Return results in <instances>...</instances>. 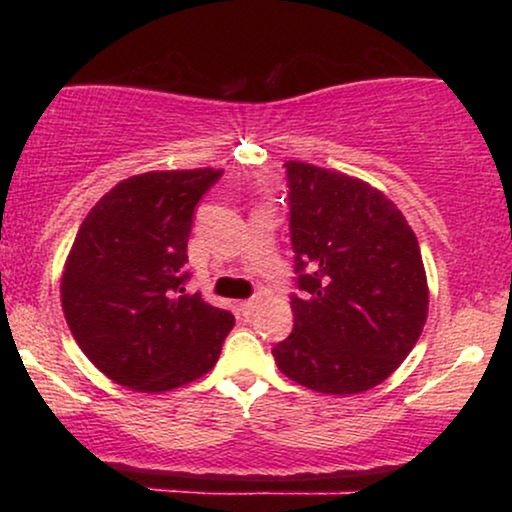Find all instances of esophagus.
<instances>
[{"label": "esophagus", "mask_w": 512, "mask_h": 512, "mask_svg": "<svg viewBox=\"0 0 512 512\" xmlns=\"http://www.w3.org/2000/svg\"><path fill=\"white\" fill-rule=\"evenodd\" d=\"M258 310V298H251V300H244V303H240V312L244 314V317H251Z\"/></svg>", "instance_id": "obj_1"}]
</instances>
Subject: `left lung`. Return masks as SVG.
<instances>
[{
	"instance_id": "obj_1",
	"label": "left lung",
	"mask_w": 512,
	"mask_h": 512,
	"mask_svg": "<svg viewBox=\"0 0 512 512\" xmlns=\"http://www.w3.org/2000/svg\"><path fill=\"white\" fill-rule=\"evenodd\" d=\"M289 230L298 293L277 368L319 394H361L387 380L422 335L429 286L422 251L394 202L366 181L289 160Z\"/></svg>"
}]
</instances>
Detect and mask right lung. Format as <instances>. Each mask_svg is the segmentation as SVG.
Returning a JSON list of instances; mask_svg holds the SVG:
<instances>
[{
	"label": "right lung",
	"mask_w": 512,
	"mask_h": 512,
	"mask_svg": "<svg viewBox=\"0 0 512 512\" xmlns=\"http://www.w3.org/2000/svg\"><path fill=\"white\" fill-rule=\"evenodd\" d=\"M223 170L137 174L83 219L62 272V312L83 354L109 380L160 394L219 361L228 310L186 293L195 205Z\"/></svg>",
	"instance_id": "1"
}]
</instances>
